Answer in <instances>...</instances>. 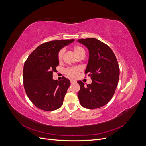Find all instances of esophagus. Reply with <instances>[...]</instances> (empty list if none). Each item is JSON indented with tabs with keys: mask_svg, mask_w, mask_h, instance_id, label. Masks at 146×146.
Masks as SVG:
<instances>
[{
	"mask_svg": "<svg viewBox=\"0 0 146 146\" xmlns=\"http://www.w3.org/2000/svg\"><path fill=\"white\" fill-rule=\"evenodd\" d=\"M70 83H71L72 84V83H76L77 82V81H76V80H73V79H70Z\"/></svg>",
	"mask_w": 146,
	"mask_h": 146,
	"instance_id": "1",
	"label": "esophagus"
}]
</instances>
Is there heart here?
Listing matches in <instances>:
<instances>
[{"label":"heart","instance_id":"obj_1","mask_svg":"<svg viewBox=\"0 0 146 146\" xmlns=\"http://www.w3.org/2000/svg\"><path fill=\"white\" fill-rule=\"evenodd\" d=\"M74 51L75 52V54H76V55L78 56L79 55L81 54L82 53L85 52V50L83 47L79 46H75L73 48ZM64 49H61L58 53V55H57V58H58V60L59 61H61L63 59V56L64 54ZM81 70V68L79 67V66H74V67H69L66 68L64 70V72L66 74L68 75V76L72 77H76L78 72Z\"/></svg>","mask_w":146,"mask_h":146}]
</instances>
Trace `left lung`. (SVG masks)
I'll use <instances>...</instances> for the list:
<instances>
[{
    "mask_svg": "<svg viewBox=\"0 0 146 146\" xmlns=\"http://www.w3.org/2000/svg\"><path fill=\"white\" fill-rule=\"evenodd\" d=\"M89 50V60L85 74L91 77L92 83L85 85L78 81L80 89L78 98L82 107L88 109L103 107L111 99L119 77L116 57L108 46L96 38L78 39Z\"/></svg>",
    "mask_w": 146,
    "mask_h": 146,
    "instance_id": "1",
    "label": "left lung"
}]
</instances>
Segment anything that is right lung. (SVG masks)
Segmentation results:
<instances>
[{"label": "right lung", "mask_w": 146, "mask_h": 146, "mask_svg": "<svg viewBox=\"0 0 146 146\" xmlns=\"http://www.w3.org/2000/svg\"><path fill=\"white\" fill-rule=\"evenodd\" d=\"M74 39L56 40L39 46L26 60L23 69L24 86L28 98L39 109L54 111L63 105L65 94L70 85L63 77L58 81L53 79V72L59 64L58 52Z\"/></svg>", "instance_id": "right-lung-1"}]
</instances>
